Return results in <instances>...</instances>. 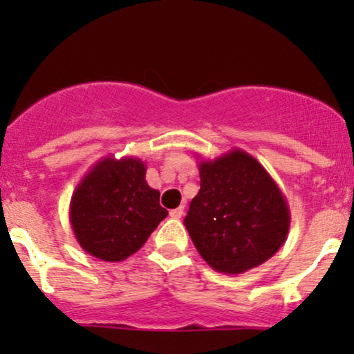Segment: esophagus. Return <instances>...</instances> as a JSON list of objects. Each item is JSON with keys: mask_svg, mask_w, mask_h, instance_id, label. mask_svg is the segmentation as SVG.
Instances as JSON below:
<instances>
[{"mask_svg": "<svg viewBox=\"0 0 354 354\" xmlns=\"http://www.w3.org/2000/svg\"><path fill=\"white\" fill-rule=\"evenodd\" d=\"M183 213H185V208H183V206H180V208L169 211V216L174 218V219H180L183 216Z\"/></svg>", "mask_w": 354, "mask_h": 354, "instance_id": "obj_1", "label": "esophagus"}]
</instances>
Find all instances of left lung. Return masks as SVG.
Here are the masks:
<instances>
[{
	"mask_svg": "<svg viewBox=\"0 0 354 354\" xmlns=\"http://www.w3.org/2000/svg\"><path fill=\"white\" fill-rule=\"evenodd\" d=\"M200 191L185 226L213 270L241 274L273 256L290 231L286 198L258 160L243 149L200 161Z\"/></svg>",
	"mask_w": 354,
	"mask_h": 354,
	"instance_id": "left-lung-1",
	"label": "left lung"
}]
</instances>
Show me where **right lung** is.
<instances>
[{"instance_id": "add662e5", "label": "right lung", "mask_w": 354, "mask_h": 354, "mask_svg": "<svg viewBox=\"0 0 354 354\" xmlns=\"http://www.w3.org/2000/svg\"><path fill=\"white\" fill-rule=\"evenodd\" d=\"M168 211L146 183L140 158L106 156L84 174L70 203L76 241L88 254L118 263L136 253Z\"/></svg>"}]
</instances>
